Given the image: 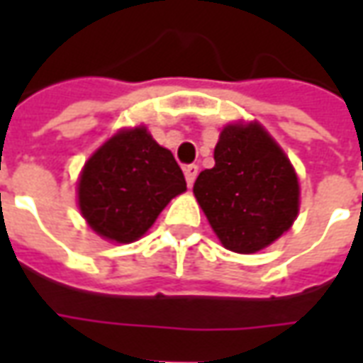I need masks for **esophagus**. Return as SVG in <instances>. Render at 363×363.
Listing matches in <instances>:
<instances>
[{"mask_svg": "<svg viewBox=\"0 0 363 363\" xmlns=\"http://www.w3.org/2000/svg\"><path fill=\"white\" fill-rule=\"evenodd\" d=\"M196 174H198V165L184 167V177H186V184H189V186L194 184V181H196Z\"/></svg>", "mask_w": 363, "mask_h": 363, "instance_id": "1", "label": "esophagus"}]
</instances>
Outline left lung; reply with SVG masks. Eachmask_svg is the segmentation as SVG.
<instances>
[{
	"mask_svg": "<svg viewBox=\"0 0 363 363\" xmlns=\"http://www.w3.org/2000/svg\"><path fill=\"white\" fill-rule=\"evenodd\" d=\"M213 159L192 190L225 249L251 255L291 228L299 212L297 174L259 122L223 128Z\"/></svg>",
	"mask_w": 363,
	"mask_h": 363,
	"instance_id": "8db88e82",
	"label": "left lung"
}]
</instances>
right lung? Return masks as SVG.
Segmentation results:
<instances>
[{"instance_id": "add662e5", "label": "right lung", "mask_w": 363, "mask_h": 363, "mask_svg": "<svg viewBox=\"0 0 363 363\" xmlns=\"http://www.w3.org/2000/svg\"><path fill=\"white\" fill-rule=\"evenodd\" d=\"M186 181L173 153L145 126L120 130L85 163L77 182L82 216L114 243H132L155 223Z\"/></svg>"}]
</instances>
